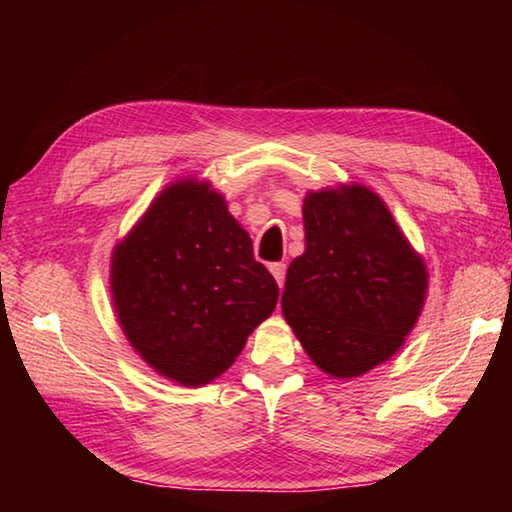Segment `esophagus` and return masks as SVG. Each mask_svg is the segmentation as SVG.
I'll list each match as a JSON object with an SVG mask.
<instances>
[{
	"mask_svg": "<svg viewBox=\"0 0 512 512\" xmlns=\"http://www.w3.org/2000/svg\"><path fill=\"white\" fill-rule=\"evenodd\" d=\"M271 273H273V277L277 280V284H280V287H284V277H287V264H282V262L271 264Z\"/></svg>",
	"mask_w": 512,
	"mask_h": 512,
	"instance_id": "esophagus-1",
	"label": "esophagus"
}]
</instances>
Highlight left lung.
I'll return each instance as SVG.
<instances>
[{
  "label": "left lung",
  "mask_w": 512,
  "mask_h": 512,
  "mask_svg": "<svg viewBox=\"0 0 512 512\" xmlns=\"http://www.w3.org/2000/svg\"><path fill=\"white\" fill-rule=\"evenodd\" d=\"M305 253L287 271L282 314L316 366L350 379L402 348L427 298V266L363 185L309 192Z\"/></svg>",
  "instance_id": "obj_1"
}]
</instances>
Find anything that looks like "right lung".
<instances>
[{"label": "right lung", "mask_w": 512, "mask_h": 512, "mask_svg": "<svg viewBox=\"0 0 512 512\" xmlns=\"http://www.w3.org/2000/svg\"><path fill=\"white\" fill-rule=\"evenodd\" d=\"M110 291L133 350L183 386L223 375L280 293L225 198L196 178L162 189L115 246Z\"/></svg>", "instance_id": "right-lung-1"}]
</instances>
